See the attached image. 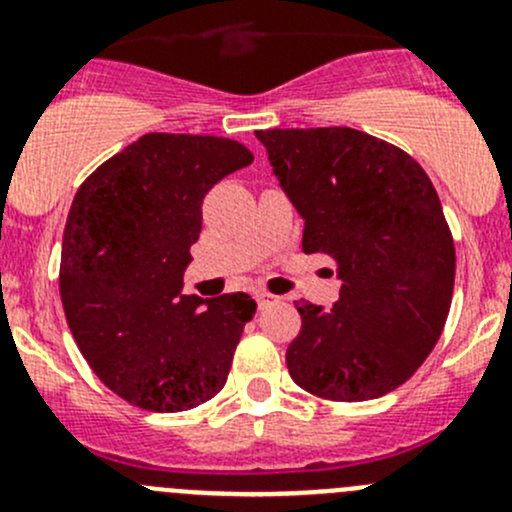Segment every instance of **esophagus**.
<instances>
[{"mask_svg":"<svg viewBox=\"0 0 512 512\" xmlns=\"http://www.w3.org/2000/svg\"><path fill=\"white\" fill-rule=\"evenodd\" d=\"M255 299H257V304H260V309H265L267 304H270L272 299H275V297H272L270 292H257V294H255Z\"/></svg>","mask_w":512,"mask_h":512,"instance_id":"34e87169","label":"esophagus"}]
</instances>
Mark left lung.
Segmentation results:
<instances>
[{"label": "left lung", "mask_w": 512, "mask_h": 512, "mask_svg": "<svg viewBox=\"0 0 512 512\" xmlns=\"http://www.w3.org/2000/svg\"><path fill=\"white\" fill-rule=\"evenodd\" d=\"M304 220L302 250L342 280L324 312L299 302L294 384L329 401L379 399L423 364L446 324L456 250L441 200L409 153L354 128L255 131Z\"/></svg>", "instance_id": "1"}]
</instances>
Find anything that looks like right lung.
Here are the masks:
<instances>
[{
    "instance_id": "add662e5",
    "label": "right lung",
    "mask_w": 512,
    "mask_h": 512,
    "mask_svg": "<svg viewBox=\"0 0 512 512\" xmlns=\"http://www.w3.org/2000/svg\"><path fill=\"white\" fill-rule=\"evenodd\" d=\"M242 143L146 133L81 183L61 242L66 322L113 394L156 414L195 409L225 386L250 294H183L203 198L252 163Z\"/></svg>"
}]
</instances>
